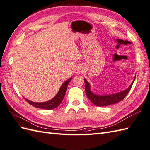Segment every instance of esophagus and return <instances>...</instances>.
I'll return each instance as SVG.
<instances>
[{"mask_svg": "<svg viewBox=\"0 0 150 150\" xmlns=\"http://www.w3.org/2000/svg\"><path fill=\"white\" fill-rule=\"evenodd\" d=\"M77 72L79 73V74H82V73H83V68L81 67H79V68L77 69Z\"/></svg>", "mask_w": 150, "mask_h": 150, "instance_id": "esophagus-1", "label": "esophagus"}]
</instances>
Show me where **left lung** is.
<instances>
[{"label": "left lung", "instance_id": "8db88e82", "mask_svg": "<svg viewBox=\"0 0 150 150\" xmlns=\"http://www.w3.org/2000/svg\"><path fill=\"white\" fill-rule=\"evenodd\" d=\"M136 76H134L132 82L130 84V86L127 88L125 90L119 92V93L108 94V95H99L93 93L91 90V85L90 83L87 82V80L84 79V82H85V90L86 93L87 98L90 99V101L93 103L94 105L98 106H106L111 105L115 104L119 101H120L124 99L129 91L131 89L133 85V83L135 80Z\"/></svg>", "mask_w": 150, "mask_h": 150}]
</instances>
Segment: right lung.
<instances>
[{
	"label": "right lung",
	"instance_id": "1",
	"mask_svg": "<svg viewBox=\"0 0 150 150\" xmlns=\"http://www.w3.org/2000/svg\"><path fill=\"white\" fill-rule=\"evenodd\" d=\"M71 78L72 77L70 78L69 79L67 80L65 82H64V83L61 85L58 93L56 94V95L52 99H51V100H49L48 101L42 102V103H36V102H33L32 101H30L28 99H26L25 98H24L25 100L29 103V104L36 107V108L45 109V110L54 109L56 108V107L58 106L61 104V103L62 102L63 99L64 97L65 93H66L68 85L69 82H70V80H71Z\"/></svg>",
	"mask_w": 150,
	"mask_h": 150
}]
</instances>
